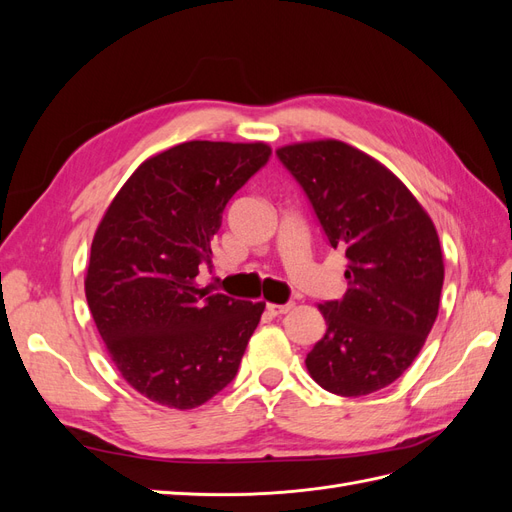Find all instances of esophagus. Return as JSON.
Segmentation results:
<instances>
[{
  "mask_svg": "<svg viewBox=\"0 0 512 512\" xmlns=\"http://www.w3.org/2000/svg\"><path fill=\"white\" fill-rule=\"evenodd\" d=\"M290 309H292V303H282V305L269 303V305H267V312H269L271 316H282V314L290 312Z\"/></svg>",
  "mask_w": 512,
  "mask_h": 512,
  "instance_id": "1",
  "label": "esophagus"
}]
</instances>
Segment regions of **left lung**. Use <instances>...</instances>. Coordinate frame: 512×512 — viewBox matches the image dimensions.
I'll list each match as a JSON object with an SVG mask.
<instances>
[{
  "instance_id": "1",
  "label": "left lung",
  "mask_w": 512,
  "mask_h": 512,
  "mask_svg": "<svg viewBox=\"0 0 512 512\" xmlns=\"http://www.w3.org/2000/svg\"><path fill=\"white\" fill-rule=\"evenodd\" d=\"M275 153L348 260L346 294L320 305L327 333L307 354L309 376L342 397L380 391L412 365L436 322L444 282L436 226L389 168L342 141Z\"/></svg>"
}]
</instances>
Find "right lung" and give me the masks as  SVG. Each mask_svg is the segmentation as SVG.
<instances>
[{"label":"right lung","instance_id":"obj_1","mask_svg":"<svg viewBox=\"0 0 512 512\" xmlns=\"http://www.w3.org/2000/svg\"><path fill=\"white\" fill-rule=\"evenodd\" d=\"M271 158L265 143L190 141L145 160L96 230L91 316L126 382L190 410L235 380L265 303L200 288L228 200Z\"/></svg>","mask_w":512,"mask_h":512}]
</instances>
